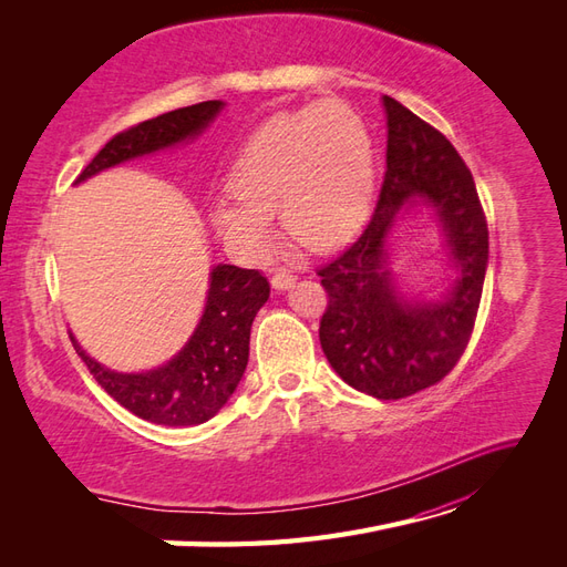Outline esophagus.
<instances>
[{
	"mask_svg": "<svg viewBox=\"0 0 567 567\" xmlns=\"http://www.w3.org/2000/svg\"><path fill=\"white\" fill-rule=\"evenodd\" d=\"M296 284V274L290 271V269H284V267H279V269H274V274H271V286L277 288V290H286V288H290Z\"/></svg>",
	"mask_w": 567,
	"mask_h": 567,
	"instance_id": "obj_1",
	"label": "esophagus"
}]
</instances>
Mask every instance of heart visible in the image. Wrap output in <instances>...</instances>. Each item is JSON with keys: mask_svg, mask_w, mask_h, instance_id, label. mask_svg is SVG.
<instances>
[{"mask_svg": "<svg viewBox=\"0 0 567 567\" xmlns=\"http://www.w3.org/2000/svg\"><path fill=\"white\" fill-rule=\"evenodd\" d=\"M375 184V146L364 117L340 99L269 117L234 163L231 198L213 208L221 238L246 257L271 244V215L310 250L348 238Z\"/></svg>", "mask_w": 567, "mask_h": 567, "instance_id": "obj_1", "label": "heart"}]
</instances>
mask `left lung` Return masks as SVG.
<instances>
[{"label": "left lung", "instance_id": "obj_1", "mask_svg": "<svg viewBox=\"0 0 567 567\" xmlns=\"http://www.w3.org/2000/svg\"><path fill=\"white\" fill-rule=\"evenodd\" d=\"M388 115L385 177L367 229L317 269L329 305L321 350L342 381L379 400H402L440 383L473 336L483 298L489 231L471 169L452 142L425 120L383 96ZM433 204L460 277L433 303H406L393 290L386 236L406 204Z\"/></svg>", "mask_w": 567, "mask_h": 567}]
</instances>
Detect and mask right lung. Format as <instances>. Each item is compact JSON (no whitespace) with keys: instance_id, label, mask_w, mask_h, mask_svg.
Listing matches in <instances>:
<instances>
[{"instance_id":"right-lung-1","label":"right lung","mask_w":567,"mask_h":567,"mask_svg":"<svg viewBox=\"0 0 567 567\" xmlns=\"http://www.w3.org/2000/svg\"><path fill=\"white\" fill-rule=\"evenodd\" d=\"M225 106L221 101L163 113L117 132L75 182L146 153L194 140ZM269 298V281L257 269L217 265L210 274L208 302L184 350L165 367L146 373H117L84 352L73 333V348L96 383L134 416L158 425H198L227 404L248 364L250 326Z\"/></svg>"}]
</instances>
